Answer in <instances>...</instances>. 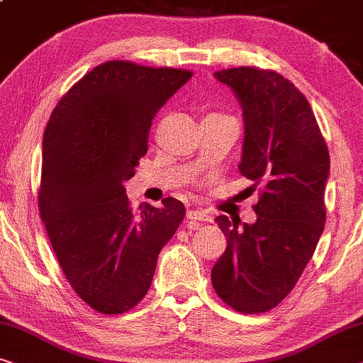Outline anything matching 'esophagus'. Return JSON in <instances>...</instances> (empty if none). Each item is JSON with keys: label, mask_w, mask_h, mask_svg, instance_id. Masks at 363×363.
<instances>
[{"label": "esophagus", "mask_w": 363, "mask_h": 363, "mask_svg": "<svg viewBox=\"0 0 363 363\" xmlns=\"http://www.w3.org/2000/svg\"><path fill=\"white\" fill-rule=\"evenodd\" d=\"M187 220L192 222H211V216L203 211H187Z\"/></svg>", "instance_id": "1"}]
</instances>
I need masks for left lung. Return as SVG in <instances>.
I'll return each instance as SVG.
<instances>
[{
  "label": "left lung",
  "mask_w": 363,
  "mask_h": 363,
  "mask_svg": "<svg viewBox=\"0 0 363 363\" xmlns=\"http://www.w3.org/2000/svg\"><path fill=\"white\" fill-rule=\"evenodd\" d=\"M243 110L238 169L259 186L257 222L217 217L227 248L212 268L223 303L243 314L267 313L291 293L324 232L329 151L314 111L288 79L273 70L213 74Z\"/></svg>",
  "instance_id": "1"
}]
</instances>
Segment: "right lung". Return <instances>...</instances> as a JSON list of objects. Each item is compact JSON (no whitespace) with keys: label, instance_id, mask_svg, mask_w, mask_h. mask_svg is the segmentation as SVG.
<instances>
[{"label":"right lung","instance_id":"right-lung-1","mask_svg":"<svg viewBox=\"0 0 363 363\" xmlns=\"http://www.w3.org/2000/svg\"><path fill=\"white\" fill-rule=\"evenodd\" d=\"M192 72L111 60L85 74L43 138L39 212L70 286L101 314L145 298L162 247L186 216L177 199L135 216L125 182L147 151L157 111Z\"/></svg>","mask_w":363,"mask_h":363}]
</instances>
